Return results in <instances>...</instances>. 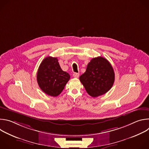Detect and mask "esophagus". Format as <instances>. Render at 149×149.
Segmentation results:
<instances>
[{
  "label": "esophagus",
  "mask_w": 149,
  "mask_h": 149,
  "mask_svg": "<svg viewBox=\"0 0 149 149\" xmlns=\"http://www.w3.org/2000/svg\"><path fill=\"white\" fill-rule=\"evenodd\" d=\"M79 73H76V72H74L73 74V77L74 78H78L79 77Z\"/></svg>",
  "instance_id": "esophagus-1"
}]
</instances>
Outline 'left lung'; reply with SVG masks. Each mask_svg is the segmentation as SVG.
Masks as SVG:
<instances>
[{
    "label": "left lung",
    "mask_w": 149,
    "mask_h": 149,
    "mask_svg": "<svg viewBox=\"0 0 149 149\" xmlns=\"http://www.w3.org/2000/svg\"><path fill=\"white\" fill-rule=\"evenodd\" d=\"M114 79V72L111 63L101 56L93 58L86 72L79 77L86 91L93 97L108 92L113 87Z\"/></svg>",
    "instance_id": "1"
}]
</instances>
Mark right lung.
<instances>
[{
	"label": "right lung",
	"instance_id": "right-lung-1",
	"mask_svg": "<svg viewBox=\"0 0 149 149\" xmlns=\"http://www.w3.org/2000/svg\"><path fill=\"white\" fill-rule=\"evenodd\" d=\"M70 78L68 73L61 68L57 58L48 56L39 65L37 82L40 88L52 97L59 95Z\"/></svg>",
	"mask_w": 149,
	"mask_h": 149
}]
</instances>
